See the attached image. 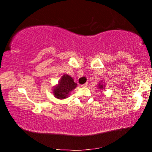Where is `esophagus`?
Listing matches in <instances>:
<instances>
[{
    "instance_id": "esophagus-1",
    "label": "esophagus",
    "mask_w": 152,
    "mask_h": 152,
    "mask_svg": "<svg viewBox=\"0 0 152 152\" xmlns=\"http://www.w3.org/2000/svg\"><path fill=\"white\" fill-rule=\"evenodd\" d=\"M88 86V83H84V84H82L81 86V87H86V86Z\"/></svg>"
}]
</instances>
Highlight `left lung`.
I'll return each mask as SVG.
<instances>
[{
  "instance_id": "8db88e82",
  "label": "left lung",
  "mask_w": 152,
  "mask_h": 152,
  "mask_svg": "<svg viewBox=\"0 0 152 152\" xmlns=\"http://www.w3.org/2000/svg\"><path fill=\"white\" fill-rule=\"evenodd\" d=\"M99 88H103V86H102V85H100V84H99Z\"/></svg>"
}]
</instances>
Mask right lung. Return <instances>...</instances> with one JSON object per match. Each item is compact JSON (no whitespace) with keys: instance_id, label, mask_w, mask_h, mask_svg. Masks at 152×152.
<instances>
[{"instance_id":"obj_1","label":"right lung","mask_w":152,"mask_h":152,"mask_svg":"<svg viewBox=\"0 0 152 152\" xmlns=\"http://www.w3.org/2000/svg\"><path fill=\"white\" fill-rule=\"evenodd\" d=\"M76 86L77 84L75 83L70 76L64 75L61 81H59L58 86L54 88V96L57 99H65L68 96L69 92L76 88Z\"/></svg>"}]
</instances>
